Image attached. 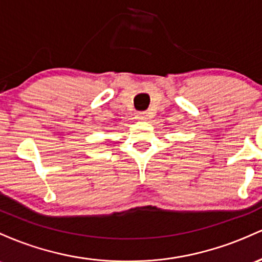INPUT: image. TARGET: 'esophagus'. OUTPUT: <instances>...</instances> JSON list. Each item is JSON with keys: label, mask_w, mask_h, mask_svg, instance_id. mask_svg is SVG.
<instances>
[{"label": "esophagus", "mask_w": 262, "mask_h": 262, "mask_svg": "<svg viewBox=\"0 0 262 262\" xmlns=\"http://www.w3.org/2000/svg\"><path fill=\"white\" fill-rule=\"evenodd\" d=\"M136 119H139V120H146V119H147L146 113H137V114H136Z\"/></svg>", "instance_id": "obj_1"}]
</instances>
